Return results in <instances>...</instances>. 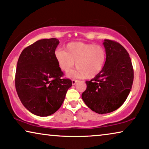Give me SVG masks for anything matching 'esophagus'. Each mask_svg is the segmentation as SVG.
<instances>
[{
	"mask_svg": "<svg viewBox=\"0 0 149 149\" xmlns=\"http://www.w3.org/2000/svg\"><path fill=\"white\" fill-rule=\"evenodd\" d=\"M77 82H78V81H77V80H75V79H72V85H73L76 84V83H77Z\"/></svg>",
	"mask_w": 149,
	"mask_h": 149,
	"instance_id": "esophagus-1",
	"label": "esophagus"
}]
</instances>
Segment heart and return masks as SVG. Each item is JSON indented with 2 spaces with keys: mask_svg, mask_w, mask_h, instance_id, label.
Returning <instances> with one entry per match:
<instances>
[{
  "mask_svg": "<svg viewBox=\"0 0 149 149\" xmlns=\"http://www.w3.org/2000/svg\"><path fill=\"white\" fill-rule=\"evenodd\" d=\"M55 58L63 72H70L75 62L77 68L68 74L72 78L92 79L103 70L107 55L104 47L92 43L72 42L67 44L65 52L56 50Z\"/></svg>",
  "mask_w": 149,
  "mask_h": 149,
  "instance_id": "heart-1",
  "label": "heart"
}]
</instances>
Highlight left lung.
<instances>
[{
    "mask_svg": "<svg viewBox=\"0 0 149 149\" xmlns=\"http://www.w3.org/2000/svg\"><path fill=\"white\" fill-rule=\"evenodd\" d=\"M107 58L102 72L89 81L82 99L91 111L98 114L111 113L124 103L132 89L134 70L127 51L119 42H103Z\"/></svg>",
    "mask_w": 149,
    "mask_h": 149,
    "instance_id": "left-lung-1",
    "label": "left lung"
}]
</instances>
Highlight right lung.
Returning <instances> with one entry per match:
<instances>
[{
  "label": "right lung",
  "mask_w": 149,
  "mask_h": 149,
  "mask_svg": "<svg viewBox=\"0 0 149 149\" xmlns=\"http://www.w3.org/2000/svg\"><path fill=\"white\" fill-rule=\"evenodd\" d=\"M60 41L56 38L41 39L22 51L15 73V88L26 109L39 117L58 111L72 81L63 79L55 58Z\"/></svg>",
  "instance_id": "add662e5"
}]
</instances>
